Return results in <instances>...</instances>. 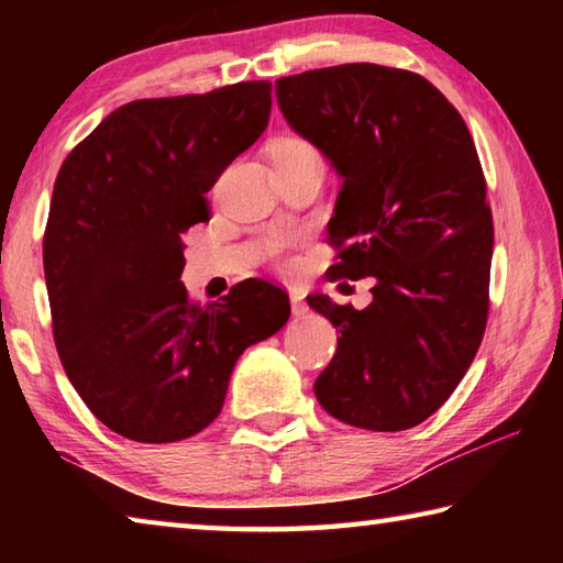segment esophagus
<instances>
[{"label": "esophagus", "instance_id": "1", "mask_svg": "<svg viewBox=\"0 0 563 563\" xmlns=\"http://www.w3.org/2000/svg\"><path fill=\"white\" fill-rule=\"evenodd\" d=\"M290 308H292V316H305V312H308V305H305L302 295L298 290L290 292Z\"/></svg>", "mask_w": 563, "mask_h": 563}]
</instances>
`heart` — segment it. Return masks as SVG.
I'll return each mask as SVG.
<instances>
[{
	"label": "heart",
	"mask_w": 563,
	"mask_h": 563,
	"mask_svg": "<svg viewBox=\"0 0 563 563\" xmlns=\"http://www.w3.org/2000/svg\"><path fill=\"white\" fill-rule=\"evenodd\" d=\"M310 146L300 139H280L278 144L273 146V156H290V154H300V151H308Z\"/></svg>",
	"instance_id": "1"
}]
</instances>
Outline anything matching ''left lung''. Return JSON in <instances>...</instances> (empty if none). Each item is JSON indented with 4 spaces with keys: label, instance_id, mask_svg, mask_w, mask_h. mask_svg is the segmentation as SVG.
<instances>
[{
    "label": "left lung",
    "instance_id": "1",
    "mask_svg": "<svg viewBox=\"0 0 563 563\" xmlns=\"http://www.w3.org/2000/svg\"><path fill=\"white\" fill-rule=\"evenodd\" d=\"M275 99L342 178L330 278L375 280L365 310L308 295L340 332L318 402L362 430H409L450 399L487 328L494 225L470 129L424 76L379 64L283 76Z\"/></svg>",
    "mask_w": 563,
    "mask_h": 563
}]
</instances>
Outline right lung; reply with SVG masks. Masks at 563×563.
<instances>
[{"mask_svg": "<svg viewBox=\"0 0 563 563\" xmlns=\"http://www.w3.org/2000/svg\"><path fill=\"white\" fill-rule=\"evenodd\" d=\"M268 119V81L131 101L56 176L44 233L56 352L87 407L126 440L206 430L238 357L290 318L273 283L243 280L208 305L180 283V233L208 221L206 194Z\"/></svg>", "mask_w": 563, "mask_h": 563, "instance_id": "1", "label": "right lung"}]
</instances>
